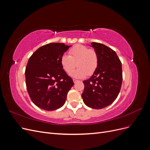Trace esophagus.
I'll return each mask as SVG.
<instances>
[{"mask_svg": "<svg viewBox=\"0 0 150 150\" xmlns=\"http://www.w3.org/2000/svg\"><path fill=\"white\" fill-rule=\"evenodd\" d=\"M78 80H76V79H73V82H74V83H76L77 82H78Z\"/></svg>", "mask_w": 150, "mask_h": 150, "instance_id": "esophagus-1", "label": "esophagus"}]
</instances>
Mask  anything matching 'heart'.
<instances>
[{"mask_svg":"<svg viewBox=\"0 0 150 150\" xmlns=\"http://www.w3.org/2000/svg\"><path fill=\"white\" fill-rule=\"evenodd\" d=\"M61 64L67 74H70L76 66L78 69L71 74L76 78H83L92 75L98 65V57L96 52L82 45H76L69 51V56L62 55Z\"/></svg>","mask_w":150,"mask_h":150,"instance_id":"obj_1","label":"heart"}]
</instances>
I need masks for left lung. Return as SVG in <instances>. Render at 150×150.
<instances>
[{
    "mask_svg": "<svg viewBox=\"0 0 150 150\" xmlns=\"http://www.w3.org/2000/svg\"><path fill=\"white\" fill-rule=\"evenodd\" d=\"M89 46L98 54V65L92 76L83 81L82 98L86 106L99 110L110 105L118 96L122 80V65L111 48L98 42Z\"/></svg>",
    "mask_w": 150,
    "mask_h": 150,
    "instance_id": "obj_1",
    "label": "left lung"
}]
</instances>
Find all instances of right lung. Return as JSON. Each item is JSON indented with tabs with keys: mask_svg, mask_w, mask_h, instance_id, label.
Wrapping results in <instances>:
<instances>
[{
	"mask_svg": "<svg viewBox=\"0 0 150 150\" xmlns=\"http://www.w3.org/2000/svg\"><path fill=\"white\" fill-rule=\"evenodd\" d=\"M71 46L49 43L30 56L25 68V83L32 101L46 111L64 105L67 94L74 86L61 64V58Z\"/></svg>",
	"mask_w": 150,
	"mask_h": 150,
	"instance_id": "obj_1",
	"label": "right lung"
}]
</instances>
